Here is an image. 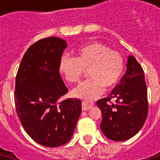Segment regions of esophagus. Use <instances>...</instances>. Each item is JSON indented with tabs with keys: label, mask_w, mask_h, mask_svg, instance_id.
I'll list each match as a JSON object with an SVG mask.
<instances>
[{
	"label": "esophagus",
	"mask_w": 160,
	"mask_h": 160,
	"mask_svg": "<svg viewBox=\"0 0 160 160\" xmlns=\"http://www.w3.org/2000/svg\"><path fill=\"white\" fill-rule=\"evenodd\" d=\"M92 106H93V104H89V103H87V102H82V111H88Z\"/></svg>",
	"instance_id": "esophagus-1"
}]
</instances>
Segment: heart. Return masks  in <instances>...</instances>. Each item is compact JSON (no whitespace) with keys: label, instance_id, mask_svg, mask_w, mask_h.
<instances>
[{"label":"heart","instance_id":"heart-1","mask_svg":"<svg viewBox=\"0 0 160 160\" xmlns=\"http://www.w3.org/2000/svg\"><path fill=\"white\" fill-rule=\"evenodd\" d=\"M60 73L69 83H77L88 70L90 79L80 83L72 92L73 97L92 101L99 97L104 87L112 88L120 80L124 69V60L118 51L108 46L92 42L80 47L76 58L64 55L59 62Z\"/></svg>","mask_w":160,"mask_h":160}]
</instances>
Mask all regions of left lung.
<instances>
[{"label": "left lung", "instance_id": "left-lung-1", "mask_svg": "<svg viewBox=\"0 0 160 160\" xmlns=\"http://www.w3.org/2000/svg\"><path fill=\"white\" fill-rule=\"evenodd\" d=\"M127 69L107 97L97 101L101 110L100 128L110 140L130 139L143 127L148 112L144 71L133 56H128ZM111 100H114L111 103Z\"/></svg>", "mask_w": 160, "mask_h": 160}]
</instances>
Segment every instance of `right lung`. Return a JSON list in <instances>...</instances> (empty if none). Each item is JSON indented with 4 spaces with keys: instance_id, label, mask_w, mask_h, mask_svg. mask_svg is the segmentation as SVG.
Returning <instances> with one entry per match:
<instances>
[{
    "instance_id": "1",
    "label": "right lung",
    "mask_w": 160,
    "mask_h": 160,
    "mask_svg": "<svg viewBox=\"0 0 160 160\" xmlns=\"http://www.w3.org/2000/svg\"><path fill=\"white\" fill-rule=\"evenodd\" d=\"M66 48V41L56 37L38 41L26 50L16 75L19 121L33 141L48 148L69 141L81 112L79 98L60 101L68 92L58 68Z\"/></svg>"
}]
</instances>
